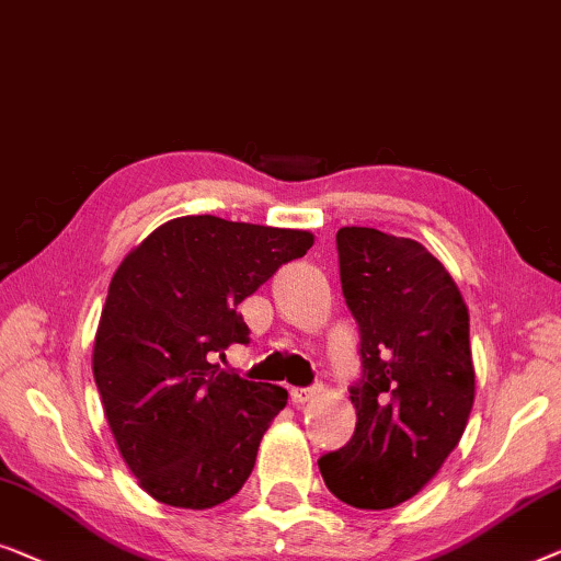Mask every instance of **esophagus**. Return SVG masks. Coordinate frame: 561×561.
Instances as JSON below:
<instances>
[{"label":"esophagus","instance_id":"obj_1","mask_svg":"<svg viewBox=\"0 0 561 561\" xmlns=\"http://www.w3.org/2000/svg\"><path fill=\"white\" fill-rule=\"evenodd\" d=\"M289 397H291V404L302 407V404H310V401L318 399L320 389H318V386H312V389H291Z\"/></svg>","mask_w":561,"mask_h":561}]
</instances>
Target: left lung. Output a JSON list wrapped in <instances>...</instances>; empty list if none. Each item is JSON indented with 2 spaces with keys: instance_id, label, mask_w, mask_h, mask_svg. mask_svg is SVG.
<instances>
[{
  "instance_id": "8db88e82",
  "label": "left lung",
  "mask_w": 561,
  "mask_h": 561,
  "mask_svg": "<svg viewBox=\"0 0 561 561\" xmlns=\"http://www.w3.org/2000/svg\"><path fill=\"white\" fill-rule=\"evenodd\" d=\"M343 295L360 328L356 432L320 457L330 493L393 508L437 476L476 401L470 314L455 279L420 241L376 228L337 231Z\"/></svg>"
}]
</instances>
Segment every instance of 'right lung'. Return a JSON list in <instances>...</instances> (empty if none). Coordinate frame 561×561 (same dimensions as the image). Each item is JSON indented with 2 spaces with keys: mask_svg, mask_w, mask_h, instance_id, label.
Here are the masks:
<instances>
[{
  "mask_svg": "<svg viewBox=\"0 0 561 561\" xmlns=\"http://www.w3.org/2000/svg\"><path fill=\"white\" fill-rule=\"evenodd\" d=\"M310 231L183 216L154 228L108 284L93 341V378L116 447L139 488L175 508L233 499L287 391L218 368L249 343L236 312Z\"/></svg>",
  "mask_w": 561,
  "mask_h": 561,
  "instance_id": "add662e5",
  "label": "right lung"
}]
</instances>
